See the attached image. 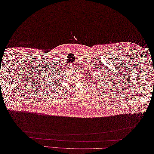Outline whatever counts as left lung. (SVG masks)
Instances as JSON below:
<instances>
[{"instance_id":"obj_1","label":"left lung","mask_w":154,"mask_h":154,"mask_svg":"<svg viewBox=\"0 0 154 154\" xmlns=\"http://www.w3.org/2000/svg\"><path fill=\"white\" fill-rule=\"evenodd\" d=\"M102 82H103V80H102ZM92 83H93L94 84V85H96V86H102V84H101V80H99V78H97V79H96L95 81L92 80Z\"/></svg>"}]
</instances>
